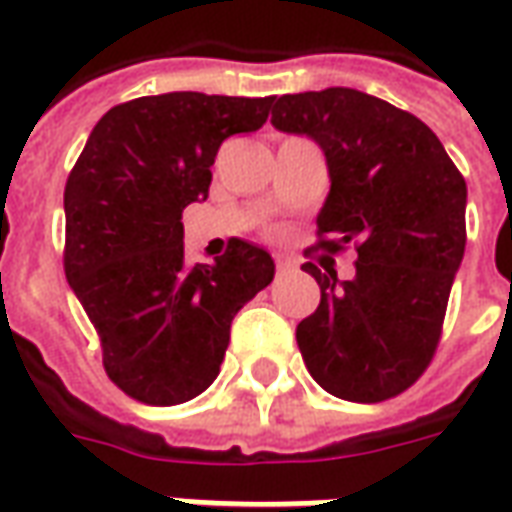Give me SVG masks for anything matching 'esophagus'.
Returning <instances> with one entry per match:
<instances>
[{"instance_id": "esophagus-1", "label": "esophagus", "mask_w": 512, "mask_h": 512, "mask_svg": "<svg viewBox=\"0 0 512 512\" xmlns=\"http://www.w3.org/2000/svg\"><path fill=\"white\" fill-rule=\"evenodd\" d=\"M275 270H278V275H284L289 270H295V262L289 256H275Z\"/></svg>"}]
</instances>
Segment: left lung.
Returning a JSON list of instances; mask_svg holds the SVG:
<instances>
[{"label": "left lung", "mask_w": 512, "mask_h": 512, "mask_svg": "<svg viewBox=\"0 0 512 512\" xmlns=\"http://www.w3.org/2000/svg\"><path fill=\"white\" fill-rule=\"evenodd\" d=\"M273 126L306 134L325 154L331 192L317 248L355 242V278L306 262L320 306L297 325L311 378L350 402L411 389L433 361L466 250V181L416 115L353 88L273 99Z\"/></svg>", "instance_id": "1"}]
</instances>
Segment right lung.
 Segmentation results:
<instances>
[{
	"label": "right lung",
	"instance_id": "1",
	"mask_svg": "<svg viewBox=\"0 0 512 512\" xmlns=\"http://www.w3.org/2000/svg\"><path fill=\"white\" fill-rule=\"evenodd\" d=\"M270 104L192 90L118 104L65 181V278L132 400L179 405L209 389L234 314L273 281V256L245 239L215 264H187L181 226L209 195L217 148L262 129Z\"/></svg>",
	"mask_w": 512,
	"mask_h": 512
}]
</instances>
